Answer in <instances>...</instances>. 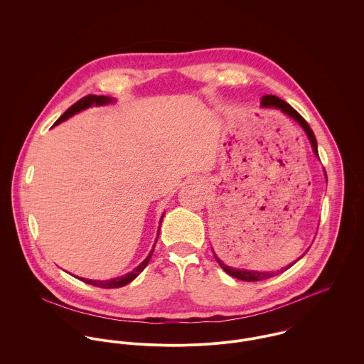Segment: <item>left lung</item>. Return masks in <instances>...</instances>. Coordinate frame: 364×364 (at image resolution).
Here are the masks:
<instances>
[{
	"mask_svg": "<svg viewBox=\"0 0 364 364\" xmlns=\"http://www.w3.org/2000/svg\"><path fill=\"white\" fill-rule=\"evenodd\" d=\"M261 106H264V107H275V109H279V110H282L284 114H287V116H290L291 119H294L296 122H299L301 127H303V129L306 131V134L309 135V139H310V142H311V146H313V151H314V154L318 156V148H317V139H316V135H314V132H313V129L310 128V125H309V122H306L289 103H286V102H283L282 99H279L278 96H274V95H265L264 97H262V100H261ZM325 176H326V173H325ZM213 255H215V258H216V261L219 262V265L222 267V269L226 272V274H229L230 277H233V278H237V279H240V281H245V282H258V281H265V279H269V278H272V277H275V275H278V274H281L283 271H286L287 268H290L293 264H290V265H287V268H284V269H281V271H278V272H257V271H245V269H235V268H230V267H228V265H225L218 257H216V254L213 252ZM304 255V254H303Z\"/></svg>",
	"mask_w": 364,
	"mask_h": 364,
	"instance_id": "8db88e82",
	"label": "left lung"
}]
</instances>
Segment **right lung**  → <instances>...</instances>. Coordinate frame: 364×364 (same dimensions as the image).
Returning <instances> with one entry per match:
<instances>
[{
  "instance_id": "obj_1",
  "label": "right lung",
  "mask_w": 364,
  "mask_h": 364,
  "mask_svg": "<svg viewBox=\"0 0 364 364\" xmlns=\"http://www.w3.org/2000/svg\"><path fill=\"white\" fill-rule=\"evenodd\" d=\"M112 100H113V99H112V97H107V96H96V95L83 96L77 103H74L70 109H67L65 113L55 122V124L65 122L68 117L74 116L75 113H80L81 110H85V109L90 107L92 105H96V106L107 105V103H110ZM55 124H54V125H55ZM158 236H159V235H158ZM154 247H155V245H154ZM154 250H155V248H152V251L149 252V255L146 257V259H145L141 265H138L132 272H129V274H127V275H124V277H120V278H114V279H110V281H92V279H85V278H78V279H81L82 282L87 283V284H93V286L102 287V289H116V287H122V286H125L127 283L134 281V279L145 269V267L148 265V262H149V259H151V257H152V254H154Z\"/></svg>"
}]
</instances>
